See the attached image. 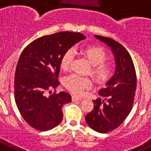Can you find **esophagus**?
<instances>
[{"mask_svg": "<svg viewBox=\"0 0 151 151\" xmlns=\"http://www.w3.org/2000/svg\"><path fill=\"white\" fill-rule=\"evenodd\" d=\"M81 100H82V98H81V97H76V96H73V97H72V101H81Z\"/></svg>", "mask_w": 151, "mask_h": 151, "instance_id": "1", "label": "esophagus"}]
</instances>
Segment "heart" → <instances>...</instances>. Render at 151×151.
<instances>
[{
  "label": "heart",
  "instance_id": "1",
  "mask_svg": "<svg viewBox=\"0 0 151 151\" xmlns=\"http://www.w3.org/2000/svg\"><path fill=\"white\" fill-rule=\"evenodd\" d=\"M83 54L93 66L91 68V75L98 83L104 84L110 81L113 75V67L104 62L107 55L103 48L95 46H88L83 49ZM74 57L72 49L66 50L60 59V68L63 70L69 69ZM64 84L67 89L78 95L83 93L84 90L91 87V81L88 78L81 77L78 74H71L64 79Z\"/></svg>",
  "mask_w": 151,
  "mask_h": 151
}]
</instances>
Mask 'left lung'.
<instances>
[{"instance_id":"left-lung-1","label":"left lung","mask_w":151,"mask_h":151,"mask_svg":"<svg viewBox=\"0 0 151 151\" xmlns=\"http://www.w3.org/2000/svg\"><path fill=\"white\" fill-rule=\"evenodd\" d=\"M94 37L111 47L116 63L114 76L106 83L107 87L98 92L104 99L93 101V110L85 116L91 128L105 134L118 127L130 114L137 89V76L132 58L124 46L109 37Z\"/></svg>"}]
</instances>
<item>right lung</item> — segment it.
Masks as SVG:
<instances>
[{"label":"right lung","mask_w":151,"mask_h":151,"mask_svg":"<svg viewBox=\"0 0 151 151\" xmlns=\"http://www.w3.org/2000/svg\"><path fill=\"white\" fill-rule=\"evenodd\" d=\"M85 37L81 33L58 32L36 39L21 53L14 74L15 102L33 128L47 131L61 122L62 107L71 101L70 95L47 93L60 84L58 75L64 52Z\"/></svg>","instance_id":"add662e5"}]
</instances>
